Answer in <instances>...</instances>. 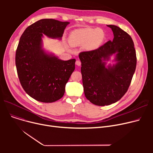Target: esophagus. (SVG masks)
<instances>
[{"label":"esophagus","mask_w":153,"mask_h":153,"mask_svg":"<svg viewBox=\"0 0 153 153\" xmlns=\"http://www.w3.org/2000/svg\"><path fill=\"white\" fill-rule=\"evenodd\" d=\"M76 65L77 66H81V61H80L79 60H77L76 61Z\"/></svg>","instance_id":"1"}]
</instances>
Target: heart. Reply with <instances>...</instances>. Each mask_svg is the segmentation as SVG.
<instances>
[{"label":"heart","mask_w":153,"mask_h":153,"mask_svg":"<svg viewBox=\"0 0 153 153\" xmlns=\"http://www.w3.org/2000/svg\"><path fill=\"white\" fill-rule=\"evenodd\" d=\"M105 35L100 28H82L72 31L69 42L72 46L85 45L86 49L94 50L103 43Z\"/></svg>","instance_id":"heart-1"}]
</instances>
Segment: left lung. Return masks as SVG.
Instances as JSON below:
<instances>
[{
	"mask_svg": "<svg viewBox=\"0 0 153 153\" xmlns=\"http://www.w3.org/2000/svg\"><path fill=\"white\" fill-rule=\"evenodd\" d=\"M114 39L98 49L80 53L85 97L94 105H109L125 94L136 66V55L131 37L120 27L109 25ZM115 56L114 65L107 64Z\"/></svg>",
	"mask_w": 153,
	"mask_h": 153,
	"instance_id": "1",
	"label": "left lung"
}]
</instances>
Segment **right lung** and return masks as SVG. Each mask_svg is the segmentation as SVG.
<instances>
[{"mask_svg":"<svg viewBox=\"0 0 153 153\" xmlns=\"http://www.w3.org/2000/svg\"><path fill=\"white\" fill-rule=\"evenodd\" d=\"M70 23L42 19L28 27L22 35L15 54L20 84L31 97L51 103L65 92V87L75 69V59L63 61L43 48L44 35L61 39Z\"/></svg>","mask_w":153,"mask_h":153,"instance_id":"add662e5","label":"right lung"}]
</instances>
